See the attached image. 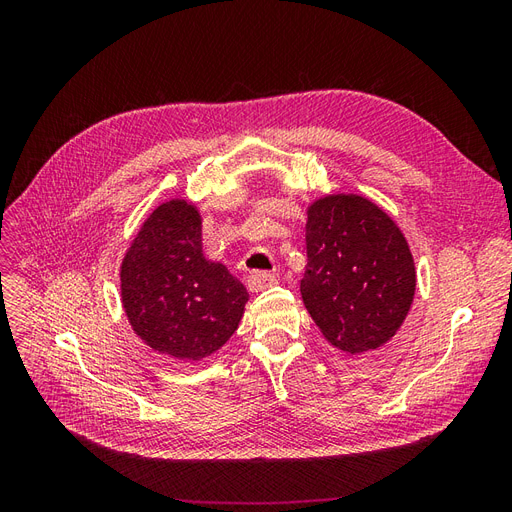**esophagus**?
<instances>
[{"label": "esophagus", "mask_w": 512, "mask_h": 512, "mask_svg": "<svg viewBox=\"0 0 512 512\" xmlns=\"http://www.w3.org/2000/svg\"><path fill=\"white\" fill-rule=\"evenodd\" d=\"M275 284H277V277L267 271H256L247 277V288H250V292H262Z\"/></svg>", "instance_id": "obj_1"}]
</instances>
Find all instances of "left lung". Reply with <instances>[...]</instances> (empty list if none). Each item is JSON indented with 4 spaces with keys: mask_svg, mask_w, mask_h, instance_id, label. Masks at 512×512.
<instances>
[{
    "mask_svg": "<svg viewBox=\"0 0 512 512\" xmlns=\"http://www.w3.org/2000/svg\"><path fill=\"white\" fill-rule=\"evenodd\" d=\"M301 297L322 337L363 354L389 344L416 292L410 245L374 200L333 192L307 205Z\"/></svg>",
    "mask_w": 512,
    "mask_h": 512,
    "instance_id": "8db88e82",
    "label": "left lung"
}]
</instances>
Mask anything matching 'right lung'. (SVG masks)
<instances>
[{"instance_id":"add662e5","label":"right lung","mask_w":512,"mask_h":512,"mask_svg":"<svg viewBox=\"0 0 512 512\" xmlns=\"http://www.w3.org/2000/svg\"><path fill=\"white\" fill-rule=\"evenodd\" d=\"M119 290L134 335L179 361L218 352L250 301L237 277L203 254V215L183 196L164 200L138 228L121 258Z\"/></svg>"}]
</instances>
